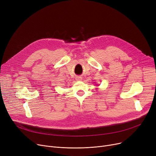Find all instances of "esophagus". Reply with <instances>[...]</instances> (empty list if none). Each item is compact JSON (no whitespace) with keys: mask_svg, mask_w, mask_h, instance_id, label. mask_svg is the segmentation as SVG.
Masks as SVG:
<instances>
[{"mask_svg":"<svg viewBox=\"0 0 156 156\" xmlns=\"http://www.w3.org/2000/svg\"><path fill=\"white\" fill-rule=\"evenodd\" d=\"M81 80H82V78H81V76H77V77H76V81H81Z\"/></svg>","mask_w":156,"mask_h":156,"instance_id":"1","label":"esophagus"}]
</instances>
